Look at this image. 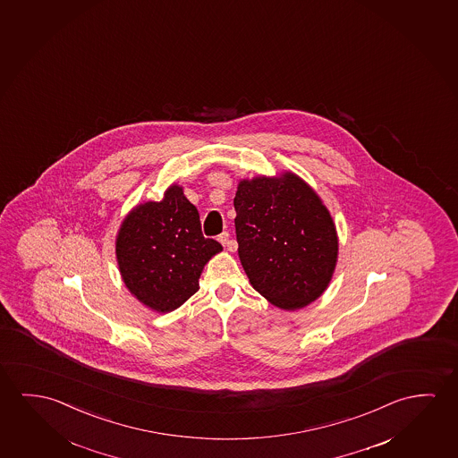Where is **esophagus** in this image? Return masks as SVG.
I'll use <instances>...</instances> for the list:
<instances>
[{
  "label": "esophagus",
  "mask_w": 458,
  "mask_h": 458,
  "mask_svg": "<svg viewBox=\"0 0 458 458\" xmlns=\"http://www.w3.org/2000/svg\"><path fill=\"white\" fill-rule=\"evenodd\" d=\"M217 240L220 241V244H222V246H225L230 252H234V250H236V247H238L236 241L230 240V233L228 232L220 233Z\"/></svg>",
  "instance_id": "1"
}]
</instances>
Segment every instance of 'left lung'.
<instances>
[{"label": "left lung", "instance_id": "8db88e82", "mask_svg": "<svg viewBox=\"0 0 458 458\" xmlns=\"http://www.w3.org/2000/svg\"><path fill=\"white\" fill-rule=\"evenodd\" d=\"M241 265L277 308L301 310L330 284L338 234L320 197L293 173L242 179L234 197Z\"/></svg>", "mask_w": 458, "mask_h": 458}]
</instances>
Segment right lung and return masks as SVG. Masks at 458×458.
<instances>
[{
    "mask_svg": "<svg viewBox=\"0 0 458 458\" xmlns=\"http://www.w3.org/2000/svg\"><path fill=\"white\" fill-rule=\"evenodd\" d=\"M222 246L204 238L199 214L173 183L162 201L138 204L120 225L115 255L131 295L157 312H171L199 289L198 279Z\"/></svg>",
    "mask_w": 458,
    "mask_h": 458,
    "instance_id": "right-lung-1",
    "label": "right lung"
}]
</instances>
